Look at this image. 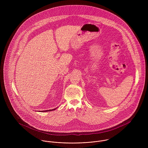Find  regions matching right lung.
I'll use <instances>...</instances> for the list:
<instances>
[{
  "mask_svg": "<svg viewBox=\"0 0 148 148\" xmlns=\"http://www.w3.org/2000/svg\"><path fill=\"white\" fill-rule=\"evenodd\" d=\"M52 110H53V109H52Z\"/></svg>",
  "mask_w": 148,
  "mask_h": 148,
  "instance_id": "1",
  "label": "right lung"
}]
</instances>
